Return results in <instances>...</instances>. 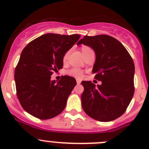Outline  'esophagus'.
I'll return each instance as SVG.
<instances>
[{
    "mask_svg": "<svg viewBox=\"0 0 149 149\" xmlns=\"http://www.w3.org/2000/svg\"><path fill=\"white\" fill-rule=\"evenodd\" d=\"M81 82V81L80 79H76V83H77V84H80Z\"/></svg>",
    "mask_w": 149,
    "mask_h": 149,
    "instance_id": "34e87169",
    "label": "esophagus"
}]
</instances>
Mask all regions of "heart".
<instances>
[{
    "label": "heart",
    "mask_w": 149,
    "mask_h": 149,
    "mask_svg": "<svg viewBox=\"0 0 149 149\" xmlns=\"http://www.w3.org/2000/svg\"><path fill=\"white\" fill-rule=\"evenodd\" d=\"M81 50L82 54L84 56V58H86L88 55H89L90 54L93 53L94 51L93 49H91L90 47L86 46V45H83L81 47ZM68 55V52H66L65 55H63V62H65L66 60H67ZM67 74L69 75L70 76H73V77L75 78H78V79H80L83 76L84 74V71L82 70L79 68H73L70 69L67 71Z\"/></svg>",
    "instance_id": "heart-1"
}]
</instances>
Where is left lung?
Listing matches in <instances>:
<instances>
[{"instance_id":"left-lung-1","label":"left lung","mask_w":149,"mask_h":149,"mask_svg":"<svg viewBox=\"0 0 149 149\" xmlns=\"http://www.w3.org/2000/svg\"><path fill=\"white\" fill-rule=\"evenodd\" d=\"M78 45L91 47L96 54L93 67L96 85L82 81V107L86 114L100 122H109L124 114L134 94L135 66L124 46L114 37L100 34L84 36Z\"/></svg>"}]
</instances>
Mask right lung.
Here are the masks:
<instances>
[{
    "label": "right lung",
    "instance_id": "right-lung-1",
    "mask_svg": "<svg viewBox=\"0 0 149 149\" xmlns=\"http://www.w3.org/2000/svg\"><path fill=\"white\" fill-rule=\"evenodd\" d=\"M80 37L46 34L30 42L22 50L14 71L16 95L24 109L32 116L50 119L65 109L76 79L63 76L55 81L51 76L63 68V55Z\"/></svg>",
    "mask_w": 149,
    "mask_h": 149
}]
</instances>
